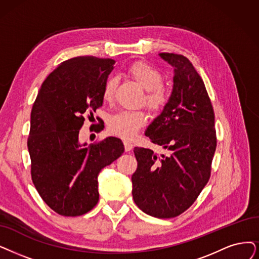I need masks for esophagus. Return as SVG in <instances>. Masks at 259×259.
I'll use <instances>...</instances> for the list:
<instances>
[{
  "label": "esophagus",
  "instance_id": "1",
  "mask_svg": "<svg viewBox=\"0 0 259 259\" xmlns=\"http://www.w3.org/2000/svg\"><path fill=\"white\" fill-rule=\"evenodd\" d=\"M123 144H124V150H125V152L132 151V149H133V143H131L130 141H124Z\"/></svg>",
  "mask_w": 259,
  "mask_h": 259
}]
</instances>
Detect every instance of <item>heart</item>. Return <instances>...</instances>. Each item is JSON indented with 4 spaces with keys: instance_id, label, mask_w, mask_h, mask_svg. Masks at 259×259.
<instances>
[{
    "instance_id": "obj_1",
    "label": "heart",
    "mask_w": 259,
    "mask_h": 259,
    "mask_svg": "<svg viewBox=\"0 0 259 259\" xmlns=\"http://www.w3.org/2000/svg\"><path fill=\"white\" fill-rule=\"evenodd\" d=\"M128 74L137 84L147 91L146 106L155 115H158L167 107L170 101V91L162 85V74L154 66L138 60L128 67ZM118 86V78L109 77L103 88V99L111 102L115 98ZM147 123L144 111H119L108 120V131L112 135L122 139H133L136 137L141 127Z\"/></svg>"
}]
</instances>
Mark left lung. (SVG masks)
Segmentation results:
<instances>
[{
    "instance_id": "8db88e82",
    "label": "left lung",
    "mask_w": 259,
    "mask_h": 259,
    "mask_svg": "<svg viewBox=\"0 0 259 259\" xmlns=\"http://www.w3.org/2000/svg\"><path fill=\"white\" fill-rule=\"evenodd\" d=\"M159 55L174 68L173 91L146 136L169 155L134 149L138 167L132 193L143 212L169 219L187 210L207 184L217 136L211 101L190 60L174 53Z\"/></svg>"
}]
</instances>
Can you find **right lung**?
Returning a JSON list of instances; mask_svg holds the SVG:
<instances>
[{
	"instance_id": "obj_1",
	"label": "right lung",
	"mask_w": 259,
	"mask_h": 259,
	"mask_svg": "<svg viewBox=\"0 0 259 259\" xmlns=\"http://www.w3.org/2000/svg\"><path fill=\"white\" fill-rule=\"evenodd\" d=\"M115 60L78 56L61 63L45 79L30 112L27 148L35 187L51 209L76 217L99 201L98 175L124 152L119 138L79 141L85 118L103 104V88ZM104 124L94 131L99 133Z\"/></svg>"
}]
</instances>
